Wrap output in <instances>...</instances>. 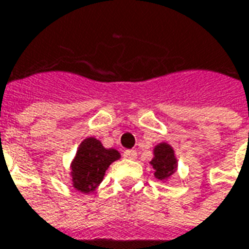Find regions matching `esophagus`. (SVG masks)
<instances>
[{
    "instance_id": "obj_1",
    "label": "esophagus",
    "mask_w": 249,
    "mask_h": 249,
    "mask_svg": "<svg viewBox=\"0 0 249 249\" xmlns=\"http://www.w3.org/2000/svg\"><path fill=\"white\" fill-rule=\"evenodd\" d=\"M123 157L126 159H137V151L135 150H126L123 152Z\"/></svg>"
}]
</instances>
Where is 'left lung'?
<instances>
[{"instance_id":"8db88e82","label":"left lung","mask_w":249,"mask_h":249,"mask_svg":"<svg viewBox=\"0 0 249 249\" xmlns=\"http://www.w3.org/2000/svg\"><path fill=\"white\" fill-rule=\"evenodd\" d=\"M150 164L155 170L154 177L162 182L168 180L178 168V160L174 148L166 142L157 144L154 147V158Z\"/></svg>"}]
</instances>
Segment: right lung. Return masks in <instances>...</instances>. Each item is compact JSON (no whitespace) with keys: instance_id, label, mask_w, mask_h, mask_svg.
<instances>
[{"instance_id":"add662e5","label":"right lung","mask_w":249,"mask_h":249,"mask_svg":"<svg viewBox=\"0 0 249 249\" xmlns=\"http://www.w3.org/2000/svg\"><path fill=\"white\" fill-rule=\"evenodd\" d=\"M119 158L121 154L115 148H105L97 138H86L70 164L72 187L83 194L95 191L107 168Z\"/></svg>"}]
</instances>
